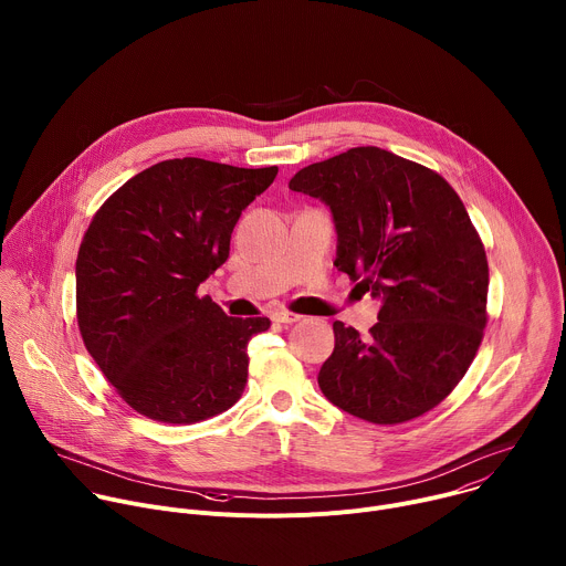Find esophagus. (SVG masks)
Instances as JSON below:
<instances>
[{
    "label": "esophagus",
    "instance_id": "esophagus-1",
    "mask_svg": "<svg viewBox=\"0 0 566 566\" xmlns=\"http://www.w3.org/2000/svg\"><path fill=\"white\" fill-rule=\"evenodd\" d=\"M273 319H275V322H282V325H293V322L302 319V315L291 313V311H275V313H273Z\"/></svg>",
    "mask_w": 566,
    "mask_h": 566
}]
</instances>
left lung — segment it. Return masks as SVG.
Segmentation results:
<instances>
[{"instance_id":"left-lung-1","label":"left lung","mask_w":566,"mask_h":566,"mask_svg":"<svg viewBox=\"0 0 566 566\" xmlns=\"http://www.w3.org/2000/svg\"><path fill=\"white\" fill-rule=\"evenodd\" d=\"M289 188L332 208L334 264L382 302L367 338L334 322L322 394L378 426L430 412L489 322V260L463 201L434 170L371 145L302 168Z\"/></svg>"}]
</instances>
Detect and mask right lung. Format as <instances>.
Instances as JSON below:
<instances>
[{
  "label": "right lung",
  "instance_id": "right-lung-1",
  "mask_svg": "<svg viewBox=\"0 0 566 566\" xmlns=\"http://www.w3.org/2000/svg\"><path fill=\"white\" fill-rule=\"evenodd\" d=\"M277 168L170 158L123 184L94 214L75 260L83 343L138 415L190 426L232 408L249 340L269 317H230L199 284L230 253L232 228Z\"/></svg>",
  "mask_w": 566,
  "mask_h": 566
}]
</instances>
